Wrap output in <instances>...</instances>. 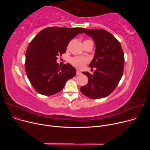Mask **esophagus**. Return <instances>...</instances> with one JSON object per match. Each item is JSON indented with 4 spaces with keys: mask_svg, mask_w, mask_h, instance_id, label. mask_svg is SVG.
<instances>
[{
    "mask_svg": "<svg viewBox=\"0 0 150 150\" xmlns=\"http://www.w3.org/2000/svg\"><path fill=\"white\" fill-rule=\"evenodd\" d=\"M76 75H81V72L79 70H76Z\"/></svg>",
    "mask_w": 150,
    "mask_h": 150,
    "instance_id": "esophagus-1",
    "label": "esophagus"
}]
</instances>
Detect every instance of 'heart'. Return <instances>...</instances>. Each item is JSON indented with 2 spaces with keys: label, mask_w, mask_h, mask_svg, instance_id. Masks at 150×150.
Masks as SVG:
<instances>
[{
  "label": "heart",
  "mask_w": 150,
  "mask_h": 150,
  "mask_svg": "<svg viewBox=\"0 0 150 150\" xmlns=\"http://www.w3.org/2000/svg\"><path fill=\"white\" fill-rule=\"evenodd\" d=\"M91 40H85L83 42H86ZM69 62L72 66L78 69H82L85 67V65L88 63V60L86 57H83L80 56L72 57L69 59Z\"/></svg>",
  "instance_id": "1"
}]
</instances>
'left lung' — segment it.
I'll list each match as a JSON object with an SVG mask.
<instances>
[{
	"mask_svg": "<svg viewBox=\"0 0 150 150\" xmlns=\"http://www.w3.org/2000/svg\"><path fill=\"white\" fill-rule=\"evenodd\" d=\"M82 30L95 42V54L89 66L96 68V70L93 74L82 72L88 78V82L80 90L90 98L105 97L115 90L123 75L125 57L122 46L120 42L105 30L82 28Z\"/></svg>",
	"mask_w": 150,
	"mask_h": 150,
	"instance_id": "obj_1",
	"label": "left lung"
}]
</instances>
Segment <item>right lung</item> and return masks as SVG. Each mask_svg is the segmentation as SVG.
Listing matches in <instances>:
<instances>
[{
  "label": "right lung",
  "instance_id": "1",
  "mask_svg": "<svg viewBox=\"0 0 150 150\" xmlns=\"http://www.w3.org/2000/svg\"><path fill=\"white\" fill-rule=\"evenodd\" d=\"M82 28L47 27L40 31L29 44L25 54V69L33 87L38 93L52 96L62 90L67 81L76 75L69 63L61 67L57 56L65 53L69 41Z\"/></svg>",
  "mask_w": 150,
  "mask_h": 150
}]
</instances>
